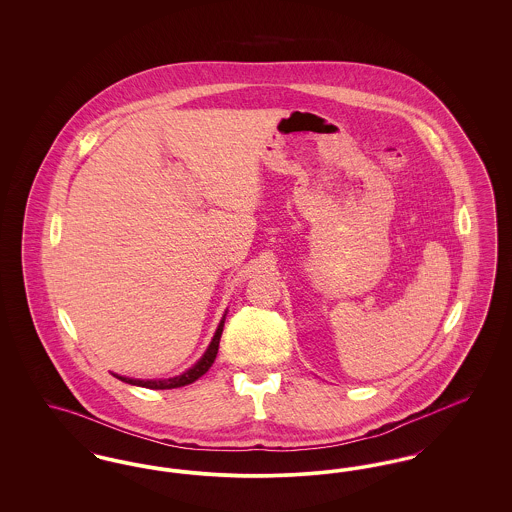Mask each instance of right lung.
Wrapping results in <instances>:
<instances>
[{"mask_svg":"<svg viewBox=\"0 0 512 512\" xmlns=\"http://www.w3.org/2000/svg\"><path fill=\"white\" fill-rule=\"evenodd\" d=\"M222 326H224V318H222V322H220L219 328H217V334H215V338L211 341V345H209V349L205 351V355L197 361V365L192 366L190 370H186L184 374H180V376H174V378H169V380H134V378H124V376H117L119 380L122 382H126V384H132V386H142V388H149V390H172V388H180V386H188V384H192L195 382L197 378H201L211 365L215 363V359H217V353H219V341L220 334H222Z\"/></svg>","mask_w":512,"mask_h":512,"instance_id":"right-lung-1","label":"right lung"}]
</instances>
